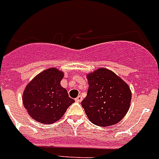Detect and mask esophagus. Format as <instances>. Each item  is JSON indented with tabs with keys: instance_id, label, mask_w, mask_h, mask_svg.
Wrapping results in <instances>:
<instances>
[{
	"instance_id": "esophagus-1",
	"label": "esophagus",
	"mask_w": 159,
	"mask_h": 159,
	"mask_svg": "<svg viewBox=\"0 0 159 159\" xmlns=\"http://www.w3.org/2000/svg\"><path fill=\"white\" fill-rule=\"evenodd\" d=\"M75 101H76L77 102H81L82 101V96H78V97L75 99Z\"/></svg>"
}]
</instances>
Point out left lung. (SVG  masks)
Segmentation results:
<instances>
[{"label": "left lung", "instance_id": "8db88e82", "mask_svg": "<svg viewBox=\"0 0 159 159\" xmlns=\"http://www.w3.org/2000/svg\"><path fill=\"white\" fill-rule=\"evenodd\" d=\"M89 88L82 102L87 117L96 125H113L124 118L131 102V92L123 80L106 68L87 75Z\"/></svg>", "mask_w": 159, "mask_h": 159}]
</instances>
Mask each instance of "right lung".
Instances as JSON below:
<instances>
[{"instance_id":"right-lung-1","label":"right lung","mask_w":159,"mask_h":159,"mask_svg":"<svg viewBox=\"0 0 159 159\" xmlns=\"http://www.w3.org/2000/svg\"><path fill=\"white\" fill-rule=\"evenodd\" d=\"M63 73L56 68L40 72L25 87L23 104L29 115L42 124H52L62 118L74 102L60 82Z\"/></svg>"}]
</instances>
